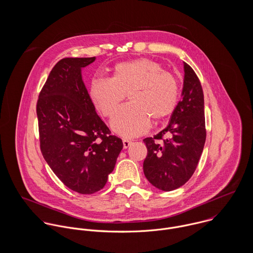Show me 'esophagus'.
Segmentation results:
<instances>
[{
	"label": "esophagus",
	"mask_w": 253,
	"mask_h": 253,
	"mask_svg": "<svg viewBox=\"0 0 253 253\" xmlns=\"http://www.w3.org/2000/svg\"><path fill=\"white\" fill-rule=\"evenodd\" d=\"M132 143L131 140H128V139H123V144H124V148L126 149L129 147V145Z\"/></svg>",
	"instance_id": "obj_1"
}]
</instances>
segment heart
<instances>
[{
  "mask_svg": "<svg viewBox=\"0 0 253 253\" xmlns=\"http://www.w3.org/2000/svg\"><path fill=\"white\" fill-rule=\"evenodd\" d=\"M129 104L121 109L112 121L115 132L132 137L145 132L151 123L169 118L179 100V83L173 73L148 58L115 64L109 79L94 78L88 95L95 110L104 118H112L125 100Z\"/></svg>",
  "mask_w": 253,
  "mask_h": 253,
  "instance_id": "b5f03b06",
  "label": "heart"
}]
</instances>
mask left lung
<instances>
[{"label": "left lung", "mask_w": 253, "mask_h": 253, "mask_svg": "<svg viewBox=\"0 0 253 253\" xmlns=\"http://www.w3.org/2000/svg\"><path fill=\"white\" fill-rule=\"evenodd\" d=\"M182 97L169 126L145 138L143 171L148 181L163 191L184 185L195 172L207 137L204 91L197 74L184 62ZM168 135V139L163 136Z\"/></svg>", "instance_id": "1"}]
</instances>
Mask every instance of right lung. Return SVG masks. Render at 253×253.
I'll return each instance as SVG.
<instances>
[{
	"instance_id": "1",
	"label": "right lung",
	"mask_w": 253,
	"mask_h": 253,
	"mask_svg": "<svg viewBox=\"0 0 253 253\" xmlns=\"http://www.w3.org/2000/svg\"><path fill=\"white\" fill-rule=\"evenodd\" d=\"M95 57L59 60L49 73L37 102L40 147L43 159L60 181L75 192L101 190L123 149L98 117L81 68Z\"/></svg>"
}]
</instances>
